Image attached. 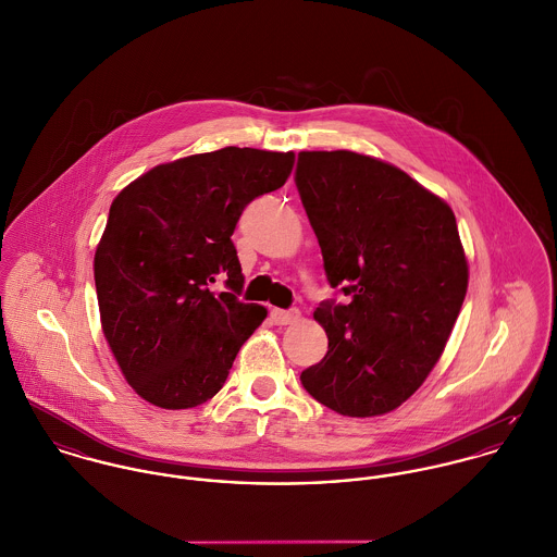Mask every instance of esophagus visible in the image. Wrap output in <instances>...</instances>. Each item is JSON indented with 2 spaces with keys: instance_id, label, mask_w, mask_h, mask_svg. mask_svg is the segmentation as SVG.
Masks as SVG:
<instances>
[{
  "instance_id": "obj_1",
  "label": "esophagus",
  "mask_w": 557,
  "mask_h": 557,
  "mask_svg": "<svg viewBox=\"0 0 557 557\" xmlns=\"http://www.w3.org/2000/svg\"><path fill=\"white\" fill-rule=\"evenodd\" d=\"M299 310H271V321L275 325H293L299 321Z\"/></svg>"
}]
</instances>
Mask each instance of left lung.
Wrapping results in <instances>:
<instances>
[{
    "mask_svg": "<svg viewBox=\"0 0 557 557\" xmlns=\"http://www.w3.org/2000/svg\"><path fill=\"white\" fill-rule=\"evenodd\" d=\"M295 183L323 251L327 355L301 385L339 416L400 407L444 352L467 293L451 209L403 170L350 150L299 152Z\"/></svg>",
    "mask_w": 557,
    "mask_h": 557,
    "instance_id": "left-lung-1",
    "label": "left lung"
}]
</instances>
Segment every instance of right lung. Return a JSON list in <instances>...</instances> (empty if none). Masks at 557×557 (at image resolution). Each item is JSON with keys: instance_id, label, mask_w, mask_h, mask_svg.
I'll return each mask as SVG.
<instances>
[{"instance_id": "obj_1", "label": "right lung", "mask_w": 557, "mask_h": 557, "mask_svg": "<svg viewBox=\"0 0 557 557\" xmlns=\"http://www.w3.org/2000/svg\"><path fill=\"white\" fill-rule=\"evenodd\" d=\"M293 163V152L227 146L157 165L115 196L95 284L113 357L150 405L211 400L267 319L262 306L238 299L243 273L230 236L243 209L280 189Z\"/></svg>"}]
</instances>
